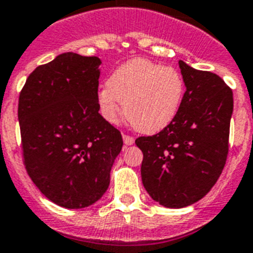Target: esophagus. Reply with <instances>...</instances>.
<instances>
[{
	"instance_id": "1",
	"label": "esophagus",
	"mask_w": 253,
	"mask_h": 253,
	"mask_svg": "<svg viewBox=\"0 0 253 253\" xmlns=\"http://www.w3.org/2000/svg\"><path fill=\"white\" fill-rule=\"evenodd\" d=\"M124 142H125V145L129 146V145H132L133 142H135V139L128 135H124Z\"/></svg>"
}]
</instances>
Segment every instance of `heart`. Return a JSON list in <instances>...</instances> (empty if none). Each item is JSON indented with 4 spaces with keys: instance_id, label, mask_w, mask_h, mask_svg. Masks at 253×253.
Instances as JSON below:
<instances>
[{
    "instance_id": "heart-1",
    "label": "heart",
    "mask_w": 253,
    "mask_h": 253,
    "mask_svg": "<svg viewBox=\"0 0 253 253\" xmlns=\"http://www.w3.org/2000/svg\"><path fill=\"white\" fill-rule=\"evenodd\" d=\"M184 81L178 70L145 58H133L114 70L96 99L100 113L116 122L122 103L127 120L142 133L160 132L178 114Z\"/></svg>"
}]
</instances>
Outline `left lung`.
<instances>
[{"label":"left lung","instance_id":"obj_1","mask_svg":"<svg viewBox=\"0 0 253 253\" xmlns=\"http://www.w3.org/2000/svg\"><path fill=\"white\" fill-rule=\"evenodd\" d=\"M186 86L172 124L139 137L141 179L151 199L181 209L203 199L218 181L228 155L233 93L218 75L179 61Z\"/></svg>","mask_w":253,"mask_h":253}]
</instances>
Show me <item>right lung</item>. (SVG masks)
I'll return each instance as SVG.
<instances>
[{
  "mask_svg": "<svg viewBox=\"0 0 253 253\" xmlns=\"http://www.w3.org/2000/svg\"><path fill=\"white\" fill-rule=\"evenodd\" d=\"M98 57L62 53L29 75L19 98L26 172L47 199L93 205L108 190L122 136L99 114Z\"/></svg>",
  "mask_w": 253,
  "mask_h": 253,
  "instance_id": "add662e5",
  "label": "right lung"
}]
</instances>
